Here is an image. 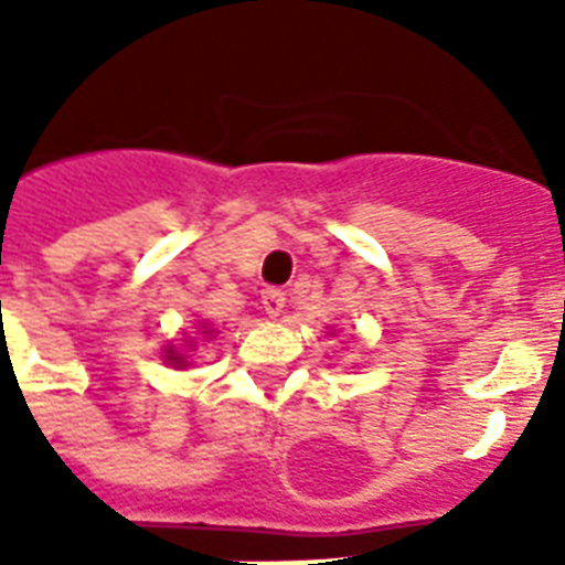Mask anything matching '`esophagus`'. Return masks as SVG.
Returning <instances> with one entry per match:
<instances>
[{
    "instance_id": "obj_1",
    "label": "esophagus",
    "mask_w": 565,
    "mask_h": 565,
    "mask_svg": "<svg viewBox=\"0 0 565 565\" xmlns=\"http://www.w3.org/2000/svg\"><path fill=\"white\" fill-rule=\"evenodd\" d=\"M264 308L269 317H278L284 310V292L278 287H266L264 290Z\"/></svg>"
}]
</instances>
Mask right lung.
<instances>
[{
    "label": "right lung",
    "mask_w": 565,
    "mask_h": 565,
    "mask_svg": "<svg viewBox=\"0 0 565 565\" xmlns=\"http://www.w3.org/2000/svg\"><path fill=\"white\" fill-rule=\"evenodd\" d=\"M172 361H175V358H172Z\"/></svg>",
    "instance_id": "right-lung-1"
}]
</instances>
